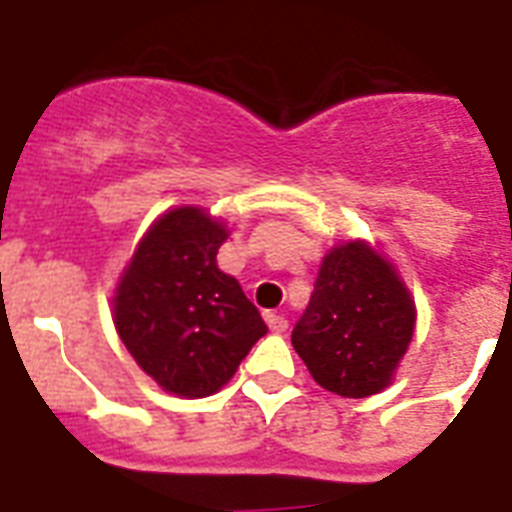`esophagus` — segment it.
Masks as SVG:
<instances>
[{"label": "esophagus", "mask_w": 512, "mask_h": 512, "mask_svg": "<svg viewBox=\"0 0 512 512\" xmlns=\"http://www.w3.org/2000/svg\"><path fill=\"white\" fill-rule=\"evenodd\" d=\"M266 323L268 328L274 333H285L287 331V317L285 314H276V312H268L266 314Z\"/></svg>", "instance_id": "obj_1"}]
</instances>
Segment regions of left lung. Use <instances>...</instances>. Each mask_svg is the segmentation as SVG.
<instances>
[{"label":"left lung","mask_w":512,"mask_h":512,"mask_svg":"<svg viewBox=\"0 0 512 512\" xmlns=\"http://www.w3.org/2000/svg\"><path fill=\"white\" fill-rule=\"evenodd\" d=\"M415 328V304L393 268L363 241L325 255L293 347L325 391L366 399L391 382Z\"/></svg>","instance_id":"obj_1"}]
</instances>
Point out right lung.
Listing matches in <instances>:
<instances>
[{
    "label": "right lung",
    "mask_w": 512,
    "mask_h": 512,
    "mask_svg": "<svg viewBox=\"0 0 512 512\" xmlns=\"http://www.w3.org/2000/svg\"><path fill=\"white\" fill-rule=\"evenodd\" d=\"M227 230L200 208H173L140 241L113 298V323L143 372L184 399L217 393L268 325L219 271Z\"/></svg>",
    "instance_id": "right-lung-1"
}]
</instances>
